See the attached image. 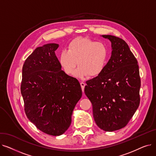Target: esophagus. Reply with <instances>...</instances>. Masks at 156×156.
Returning a JSON list of instances; mask_svg holds the SVG:
<instances>
[{"mask_svg":"<svg viewBox=\"0 0 156 156\" xmlns=\"http://www.w3.org/2000/svg\"><path fill=\"white\" fill-rule=\"evenodd\" d=\"M80 85H81V89H82V91L83 92L84 91V88H85V83L84 82H83V81H81L80 82Z\"/></svg>","mask_w":156,"mask_h":156,"instance_id":"esophagus-1","label":"esophagus"}]
</instances>
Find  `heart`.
<instances>
[{
    "instance_id": "obj_1",
    "label": "heart",
    "mask_w": 156,
    "mask_h": 156,
    "mask_svg": "<svg viewBox=\"0 0 156 156\" xmlns=\"http://www.w3.org/2000/svg\"><path fill=\"white\" fill-rule=\"evenodd\" d=\"M108 57V48L101 42L84 38L74 40L70 43L68 51L63 49L59 55L62 68L68 75H71L77 64L79 67L75 76L83 78L88 75H99L104 68Z\"/></svg>"
}]
</instances>
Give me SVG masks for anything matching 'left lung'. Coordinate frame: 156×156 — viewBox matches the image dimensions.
<instances>
[{
	"instance_id": "left-lung-1",
	"label": "left lung",
	"mask_w": 156,
	"mask_h": 156,
	"mask_svg": "<svg viewBox=\"0 0 156 156\" xmlns=\"http://www.w3.org/2000/svg\"><path fill=\"white\" fill-rule=\"evenodd\" d=\"M111 42V55L102 71L87 81L85 94L92 104L95 123L105 132L124 128L140 104L138 62L122 39L102 35Z\"/></svg>"
}]
</instances>
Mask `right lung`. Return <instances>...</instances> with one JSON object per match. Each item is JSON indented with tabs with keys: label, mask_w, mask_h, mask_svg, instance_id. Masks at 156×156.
Returning <instances> with one entry per match:
<instances>
[{
	"label": "right lung",
	"mask_w": 156,
	"mask_h": 156,
	"mask_svg": "<svg viewBox=\"0 0 156 156\" xmlns=\"http://www.w3.org/2000/svg\"><path fill=\"white\" fill-rule=\"evenodd\" d=\"M59 46L48 44L35 49L23 64L21 85L27 118L52 136L68 129L74 108L82 96L78 80L61 69L55 54Z\"/></svg>",
	"instance_id": "right-lung-1"
}]
</instances>
